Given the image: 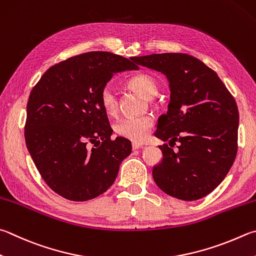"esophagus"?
I'll return each instance as SVG.
<instances>
[{
    "mask_svg": "<svg viewBox=\"0 0 256 256\" xmlns=\"http://www.w3.org/2000/svg\"><path fill=\"white\" fill-rule=\"evenodd\" d=\"M143 148L142 144L140 143H132V150H138V148Z\"/></svg>",
    "mask_w": 256,
    "mask_h": 256,
    "instance_id": "obj_1",
    "label": "esophagus"
}]
</instances>
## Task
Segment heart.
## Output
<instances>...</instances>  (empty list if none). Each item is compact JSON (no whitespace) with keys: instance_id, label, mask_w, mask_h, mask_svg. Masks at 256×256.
Returning <instances> with one entry per match:
<instances>
[{"instance_id":"b5f03b06","label":"heart","mask_w":256,"mask_h":256,"mask_svg":"<svg viewBox=\"0 0 256 256\" xmlns=\"http://www.w3.org/2000/svg\"><path fill=\"white\" fill-rule=\"evenodd\" d=\"M128 87L138 90L148 100L154 98L159 92L158 82L146 74H138L128 80ZM100 104L108 115H115L118 110V100L112 87L104 86L100 92ZM153 120L148 115L130 116L116 122L114 130L118 136L133 142H143L146 140L148 130L152 128Z\"/></svg>"}]
</instances>
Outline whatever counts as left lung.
I'll return each mask as SVG.
<instances>
[{
	"label": "left lung",
	"instance_id": "1",
	"mask_svg": "<svg viewBox=\"0 0 256 256\" xmlns=\"http://www.w3.org/2000/svg\"><path fill=\"white\" fill-rule=\"evenodd\" d=\"M132 60L161 72L170 82L168 112L160 116L156 136L164 143L162 161L152 170L158 187L181 200H197L220 184L238 153V108L212 68L186 54H153Z\"/></svg>",
	"mask_w": 256,
	"mask_h": 256
}]
</instances>
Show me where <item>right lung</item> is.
<instances>
[{"label": "right lung", "mask_w": 256, "mask_h": 256, "mask_svg": "<svg viewBox=\"0 0 256 256\" xmlns=\"http://www.w3.org/2000/svg\"><path fill=\"white\" fill-rule=\"evenodd\" d=\"M138 68L122 56L90 51L51 66L32 88L26 144L56 194L86 202L113 184L132 146L124 138H110L113 130L100 104V92L115 72Z\"/></svg>", "instance_id": "right-lung-1"}]
</instances>
